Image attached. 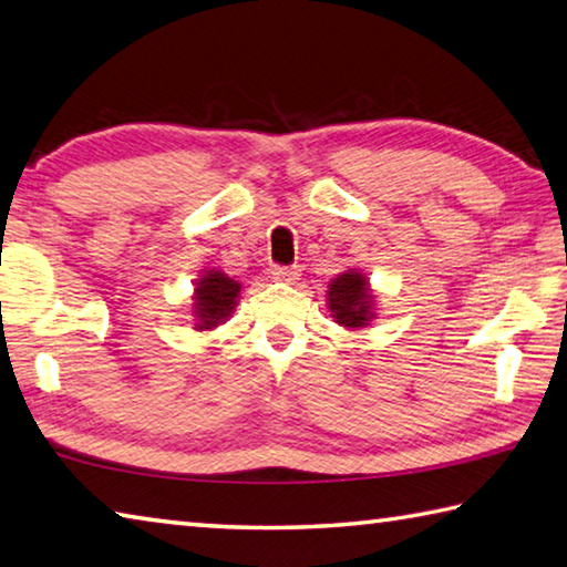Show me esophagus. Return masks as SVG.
<instances>
[{"label": "esophagus", "instance_id": "34e87169", "mask_svg": "<svg viewBox=\"0 0 567 567\" xmlns=\"http://www.w3.org/2000/svg\"><path fill=\"white\" fill-rule=\"evenodd\" d=\"M272 280H275V282L292 285V282L300 280V270H297V267H275V270H272Z\"/></svg>", "mask_w": 567, "mask_h": 567}]
</instances>
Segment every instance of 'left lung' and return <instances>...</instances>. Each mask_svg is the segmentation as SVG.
<instances>
[{
  "mask_svg": "<svg viewBox=\"0 0 567 567\" xmlns=\"http://www.w3.org/2000/svg\"><path fill=\"white\" fill-rule=\"evenodd\" d=\"M327 310L339 327L349 332H364L379 319V302L372 282L364 270L349 267L339 272L334 280L327 285Z\"/></svg>",
  "mask_w": 567,
  "mask_h": 567,
  "instance_id": "obj_1",
  "label": "left lung"
}]
</instances>
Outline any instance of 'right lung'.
<instances>
[{
    "label": "right lung",
    "mask_w": 567,
    "mask_h": 567,
    "mask_svg": "<svg viewBox=\"0 0 567 567\" xmlns=\"http://www.w3.org/2000/svg\"><path fill=\"white\" fill-rule=\"evenodd\" d=\"M243 285L225 275L220 267H205L198 280H193L190 322L195 332H213L228 322L240 302Z\"/></svg>",
    "instance_id": "1"
}]
</instances>
